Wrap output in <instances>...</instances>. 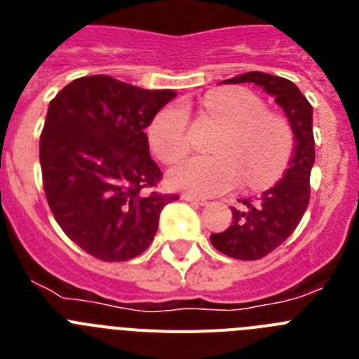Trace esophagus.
Returning <instances> with one entry per match:
<instances>
[{
    "instance_id": "obj_1",
    "label": "esophagus",
    "mask_w": 359,
    "mask_h": 359,
    "mask_svg": "<svg viewBox=\"0 0 359 359\" xmlns=\"http://www.w3.org/2000/svg\"><path fill=\"white\" fill-rule=\"evenodd\" d=\"M182 198L185 199V201L192 203V205H199V207H203V205H207L208 203L205 198H199V196H194V194H183Z\"/></svg>"
}]
</instances>
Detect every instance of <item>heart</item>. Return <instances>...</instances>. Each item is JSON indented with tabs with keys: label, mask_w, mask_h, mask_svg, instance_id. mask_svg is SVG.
<instances>
[{
	"label": "heart",
	"mask_w": 359,
	"mask_h": 359,
	"mask_svg": "<svg viewBox=\"0 0 359 359\" xmlns=\"http://www.w3.org/2000/svg\"><path fill=\"white\" fill-rule=\"evenodd\" d=\"M203 109L224 122L214 156H192L169 172V183L187 194H224L244 183L264 189L280 176L291 152V133L280 116L266 111L262 98L243 88H226L203 98ZM152 152L165 163L189 152V111L165 107L149 128Z\"/></svg>",
	"instance_id": "b5f03b06"
}]
</instances>
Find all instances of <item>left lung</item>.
Instances as JSON below:
<instances>
[{"instance_id": "obj_1", "label": "left lung", "mask_w": 359, "mask_h": 359, "mask_svg": "<svg viewBox=\"0 0 359 359\" xmlns=\"http://www.w3.org/2000/svg\"><path fill=\"white\" fill-rule=\"evenodd\" d=\"M241 82H253L271 95L286 113L294 135V151L284 177L264 190L261 198L243 199V207L231 208L233 221L230 226L210 236L214 248L224 255L239 261H257L293 233L309 205V177L315 163L313 107L293 82L269 73H243L221 84Z\"/></svg>"}]
</instances>
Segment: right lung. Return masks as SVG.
I'll use <instances>...</instances> for the list:
<instances>
[{
  "instance_id": "add662e5",
  "label": "right lung",
  "mask_w": 359,
  "mask_h": 359,
  "mask_svg": "<svg viewBox=\"0 0 359 359\" xmlns=\"http://www.w3.org/2000/svg\"><path fill=\"white\" fill-rule=\"evenodd\" d=\"M174 97L172 90L91 75L69 82L50 102L39 142L44 194L66 236L100 261L144 253L160 212L177 199L144 194L161 180L145 129Z\"/></svg>"
}]
</instances>
